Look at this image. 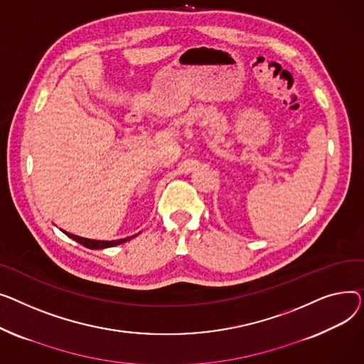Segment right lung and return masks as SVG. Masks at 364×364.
<instances>
[{"label":"right lung","mask_w":364,"mask_h":364,"mask_svg":"<svg viewBox=\"0 0 364 364\" xmlns=\"http://www.w3.org/2000/svg\"><path fill=\"white\" fill-rule=\"evenodd\" d=\"M63 232L66 233L69 238L75 240L76 242L82 244L83 247H87V248H91V250H102V248H109V247L120 245V244H123V242H126V241H129V240L135 238L136 235H138V233H136V235H132V237H127V238H123V240H116V241H98V240H88V238H82V237H77V235L69 233V232H66V230H63Z\"/></svg>","instance_id":"add662e5"}]
</instances>
